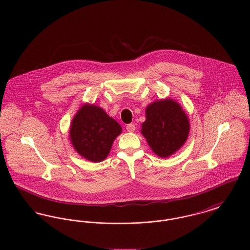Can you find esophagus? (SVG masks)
Returning a JSON list of instances; mask_svg holds the SVG:
<instances>
[{
	"instance_id": "34e87169",
	"label": "esophagus",
	"mask_w": 250,
	"mask_h": 250,
	"mask_svg": "<svg viewBox=\"0 0 250 250\" xmlns=\"http://www.w3.org/2000/svg\"><path fill=\"white\" fill-rule=\"evenodd\" d=\"M126 129H127L128 132L134 133L135 130H136V126H135L134 123H130V124H127V125H126Z\"/></svg>"
}]
</instances>
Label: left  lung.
I'll use <instances>...</instances> for the list:
<instances>
[{
    "instance_id": "left-lung-1",
    "label": "left lung",
    "mask_w": 250,
    "mask_h": 250,
    "mask_svg": "<svg viewBox=\"0 0 250 250\" xmlns=\"http://www.w3.org/2000/svg\"><path fill=\"white\" fill-rule=\"evenodd\" d=\"M145 113L142 134L151 149L163 158L174 154L187 141L189 131L188 119L182 107L166 99L149 105Z\"/></svg>"
}]
</instances>
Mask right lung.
<instances>
[{"label":"right lung","instance_id":"right-lung-1","mask_svg":"<svg viewBox=\"0 0 250 250\" xmlns=\"http://www.w3.org/2000/svg\"><path fill=\"white\" fill-rule=\"evenodd\" d=\"M121 126L101 108L84 105L72 120L70 139L76 151L88 161L98 163L107 158Z\"/></svg>","mask_w":250,"mask_h":250}]
</instances>
